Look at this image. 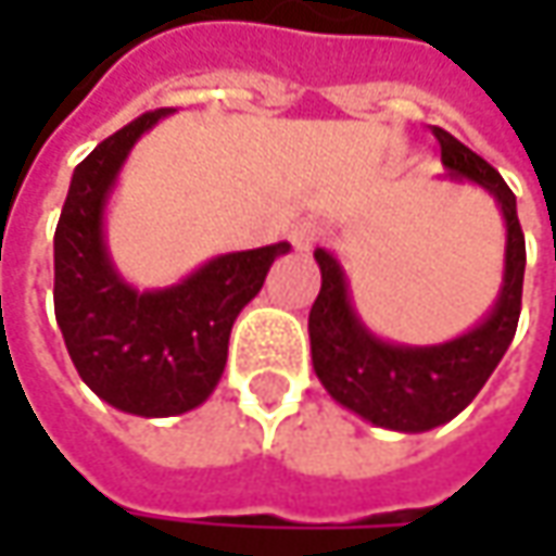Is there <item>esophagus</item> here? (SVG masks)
<instances>
[{"mask_svg": "<svg viewBox=\"0 0 556 556\" xmlns=\"http://www.w3.org/2000/svg\"><path fill=\"white\" fill-rule=\"evenodd\" d=\"M318 225L315 223H296L293 228H290V244L296 247L300 253H306V250H312L315 247V241H318Z\"/></svg>", "mask_w": 556, "mask_h": 556, "instance_id": "1", "label": "esophagus"}]
</instances>
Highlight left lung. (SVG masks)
Returning <instances> with one entry per match:
<instances>
[{"mask_svg":"<svg viewBox=\"0 0 556 556\" xmlns=\"http://www.w3.org/2000/svg\"><path fill=\"white\" fill-rule=\"evenodd\" d=\"M433 132L445 166L439 179L482 188L504 219L502 288L473 328L430 346L383 340L355 309L340 260L325 247L315 250V263L321 268V290L309 312L315 377L337 405L395 433H427L458 417L477 399L517 333L523 296L526 241L514 191L495 166L452 132L439 126Z\"/></svg>","mask_w":556,"mask_h":556,"instance_id":"8db88e82","label":"left lung"}]
</instances>
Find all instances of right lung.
Instances as JSON below:
<instances>
[{"label": "right lung", "instance_id": "1", "mask_svg": "<svg viewBox=\"0 0 556 556\" xmlns=\"http://www.w3.org/2000/svg\"><path fill=\"white\" fill-rule=\"evenodd\" d=\"M173 108L126 123L79 163L54 228V318L74 368L92 393L139 417L203 405L228 358L231 325L263 290L288 241L219 253L166 288L139 290L108 250L104 219L136 141Z\"/></svg>", "mask_w": 556, "mask_h": 556}]
</instances>
